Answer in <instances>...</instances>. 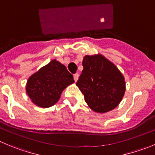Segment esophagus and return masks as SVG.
I'll return each instance as SVG.
<instances>
[{
    "instance_id": "esophagus-1",
    "label": "esophagus",
    "mask_w": 155,
    "mask_h": 155,
    "mask_svg": "<svg viewBox=\"0 0 155 155\" xmlns=\"http://www.w3.org/2000/svg\"><path fill=\"white\" fill-rule=\"evenodd\" d=\"M78 78H79V74H78V73L74 74V81L75 82L78 81Z\"/></svg>"
}]
</instances>
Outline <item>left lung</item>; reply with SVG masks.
<instances>
[{"label":"left lung","instance_id":"obj_1","mask_svg":"<svg viewBox=\"0 0 155 155\" xmlns=\"http://www.w3.org/2000/svg\"><path fill=\"white\" fill-rule=\"evenodd\" d=\"M82 64L84 69L76 84L90 108L99 113L116 108L126 91L123 74L101 54L85 55Z\"/></svg>","mask_w":155,"mask_h":155}]
</instances>
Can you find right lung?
Masks as SVG:
<instances>
[{
  "mask_svg": "<svg viewBox=\"0 0 155 155\" xmlns=\"http://www.w3.org/2000/svg\"><path fill=\"white\" fill-rule=\"evenodd\" d=\"M74 82L65 66L54 59L29 77L26 94L36 106L48 108L58 102L62 91Z\"/></svg>",
  "mask_w": 155,
  "mask_h": 155,
  "instance_id": "1",
  "label": "right lung"
}]
</instances>
